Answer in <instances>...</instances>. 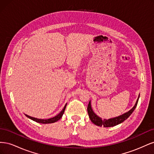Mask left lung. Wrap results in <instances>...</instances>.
<instances>
[{
  "mask_svg": "<svg viewBox=\"0 0 154 154\" xmlns=\"http://www.w3.org/2000/svg\"><path fill=\"white\" fill-rule=\"evenodd\" d=\"M139 98V95L138 98L136 101V104H135V105L132 107V109H131L129 111H128L127 112H126L119 116H118V117L110 118L108 119H105L103 120L101 118H100L99 116H97L94 112V111H93V110L92 109L91 101H90L89 103H88V106H87L88 114V116H89V118H90L91 122L97 126H99V127H114V126L119 125L120 123H122V122H123L125 120L127 119L129 117V116L132 114V113L133 112L135 109H136V107L137 106Z\"/></svg>",
  "mask_w": 154,
  "mask_h": 154,
  "instance_id": "8db88e82",
  "label": "left lung"
}]
</instances>
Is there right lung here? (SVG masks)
<instances>
[{
  "instance_id": "add662e5",
  "label": "right lung",
  "mask_w": 154,
  "mask_h": 154,
  "mask_svg": "<svg viewBox=\"0 0 154 154\" xmlns=\"http://www.w3.org/2000/svg\"><path fill=\"white\" fill-rule=\"evenodd\" d=\"M66 105H67V103L66 104V105L64 106L63 109H62V110L57 115L54 116V117L52 118H49V119H37V118H33V117H31V116L27 115V114H25L27 118L32 119V121H34V122H36L37 123H43V124H48V123H54V122H57V121H58L59 119H60V118H61L62 117V116L64 113V111L65 110H66Z\"/></svg>"
}]
</instances>
